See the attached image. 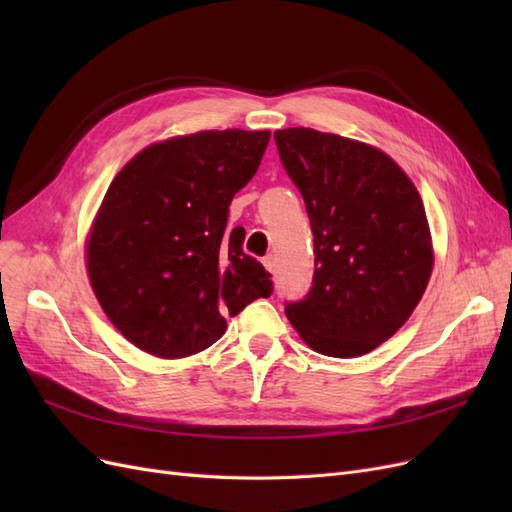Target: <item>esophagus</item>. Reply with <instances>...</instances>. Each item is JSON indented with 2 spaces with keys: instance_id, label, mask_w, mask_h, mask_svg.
<instances>
[{
  "instance_id": "esophagus-1",
  "label": "esophagus",
  "mask_w": 512,
  "mask_h": 512,
  "mask_svg": "<svg viewBox=\"0 0 512 512\" xmlns=\"http://www.w3.org/2000/svg\"><path fill=\"white\" fill-rule=\"evenodd\" d=\"M262 265H265V269H267L269 273H275V269H277V262H275V258H273V256L262 258Z\"/></svg>"
}]
</instances>
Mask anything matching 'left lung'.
<instances>
[{"instance_id":"1","label":"left lung","mask_w":512,"mask_h":512,"mask_svg":"<svg viewBox=\"0 0 512 512\" xmlns=\"http://www.w3.org/2000/svg\"><path fill=\"white\" fill-rule=\"evenodd\" d=\"M314 232V286L286 318L303 342L352 359L393 337L433 271L425 207L412 179L374 145L312 128L273 134Z\"/></svg>"}]
</instances>
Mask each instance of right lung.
<instances>
[{"mask_svg":"<svg viewBox=\"0 0 512 512\" xmlns=\"http://www.w3.org/2000/svg\"><path fill=\"white\" fill-rule=\"evenodd\" d=\"M271 132L203 130L138 151L108 185L85 239L91 290L113 327L158 359L207 350L226 316L271 294L265 267L226 230Z\"/></svg>","mask_w":512,"mask_h":512,"instance_id":"obj_1","label":"right lung"}]
</instances>
